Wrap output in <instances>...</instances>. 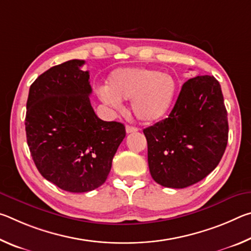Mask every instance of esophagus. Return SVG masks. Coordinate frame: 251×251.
<instances>
[{
  "label": "esophagus",
  "instance_id": "esophagus-1",
  "mask_svg": "<svg viewBox=\"0 0 251 251\" xmlns=\"http://www.w3.org/2000/svg\"><path fill=\"white\" fill-rule=\"evenodd\" d=\"M136 131H138L137 127H134V126H130V125H127V126H126V133H127V134L136 133Z\"/></svg>",
  "mask_w": 251,
  "mask_h": 251
}]
</instances>
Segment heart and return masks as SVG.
I'll return each mask as SVG.
<instances>
[{
    "label": "heart",
    "mask_w": 251,
    "mask_h": 251,
    "mask_svg": "<svg viewBox=\"0 0 251 251\" xmlns=\"http://www.w3.org/2000/svg\"><path fill=\"white\" fill-rule=\"evenodd\" d=\"M177 93L172 75L147 67H120L109 74L107 87L99 95L104 103L120 108L123 100H130L131 112L138 121L155 123L171 112Z\"/></svg>",
    "instance_id": "1"
}]
</instances>
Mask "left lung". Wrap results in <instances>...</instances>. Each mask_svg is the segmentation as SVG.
Instances as JSON below:
<instances>
[{"label": "left lung", "instance_id": "1", "mask_svg": "<svg viewBox=\"0 0 251 251\" xmlns=\"http://www.w3.org/2000/svg\"><path fill=\"white\" fill-rule=\"evenodd\" d=\"M143 131L148 166L157 184L185 188L201 181L217 167L228 142L219 82L209 75L188 79L169 116Z\"/></svg>", "mask_w": 251, "mask_h": 251}]
</instances>
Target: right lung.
I'll list each match as a JSON object with an SVG mask.
<instances>
[{"mask_svg": "<svg viewBox=\"0 0 251 251\" xmlns=\"http://www.w3.org/2000/svg\"><path fill=\"white\" fill-rule=\"evenodd\" d=\"M85 61L71 59L50 67L29 87L27 145L45 179L70 193H86L105 182L113 157L125 138L122 123L104 122L90 100Z\"/></svg>", "mask_w": 251, "mask_h": 251, "instance_id": "add662e5", "label": "right lung"}]
</instances>
